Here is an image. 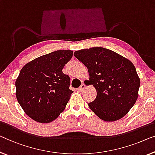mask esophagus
<instances>
[{
    "label": "esophagus",
    "mask_w": 155,
    "mask_h": 155,
    "mask_svg": "<svg viewBox=\"0 0 155 155\" xmlns=\"http://www.w3.org/2000/svg\"><path fill=\"white\" fill-rule=\"evenodd\" d=\"M85 85L83 84H81V86L78 87V91H79L80 92H82V91H84V90H85Z\"/></svg>",
    "instance_id": "1"
}]
</instances>
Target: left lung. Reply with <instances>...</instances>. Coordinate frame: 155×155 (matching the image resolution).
I'll return each mask as SVG.
<instances>
[{"label": "left lung", "instance_id": "1", "mask_svg": "<svg viewBox=\"0 0 155 155\" xmlns=\"http://www.w3.org/2000/svg\"><path fill=\"white\" fill-rule=\"evenodd\" d=\"M74 55L87 68V81L97 91L96 99L88 103L92 111L107 122L127 114L137 100L140 84L134 64L103 47L76 51Z\"/></svg>", "mask_w": 155, "mask_h": 155}]
</instances>
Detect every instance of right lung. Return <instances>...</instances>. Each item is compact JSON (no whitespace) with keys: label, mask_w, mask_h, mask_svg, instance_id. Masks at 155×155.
<instances>
[{"label":"right lung","mask_w":155,"mask_h":155,"mask_svg":"<svg viewBox=\"0 0 155 155\" xmlns=\"http://www.w3.org/2000/svg\"><path fill=\"white\" fill-rule=\"evenodd\" d=\"M73 55L58 50L30 61L16 80V97L26 114L41 123L54 121L65 108L73 91L63 68Z\"/></svg>","instance_id":"1"}]
</instances>
